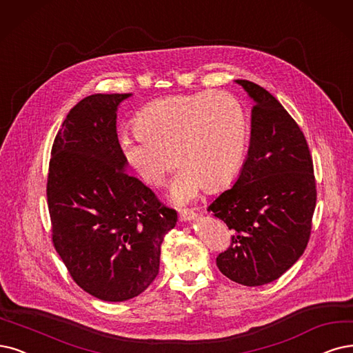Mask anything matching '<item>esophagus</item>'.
<instances>
[{"instance_id":"1","label":"esophagus","mask_w":353,"mask_h":353,"mask_svg":"<svg viewBox=\"0 0 353 353\" xmlns=\"http://www.w3.org/2000/svg\"><path fill=\"white\" fill-rule=\"evenodd\" d=\"M194 218H196V212H194L193 210L183 211L180 214V221H183V223H186V221H193Z\"/></svg>"}]
</instances>
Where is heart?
Listing matches in <instances>:
<instances>
[{
	"label": "heart",
	"mask_w": 353,
	"mask_h": 353,
	"mask_svg": "<svg viewBox=\"0 0 353 353\" xmlns=\"http://www.w3.org/2000/svg\"><path fill=\"white\" fill-rule=\"evenodd\" d=\"M134 129L137 135L119 139L125 163L143 183L160 186L174 156L180 167L168 198L176 205L193 202L206 186L230 183L249 139L244 108L225 91L155 100L137 114Z\"/></svg>",
	"instance_id": "1"
}]
</instances>
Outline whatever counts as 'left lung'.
I'll list each match as a JSON object with an SVG mask.
<instances>
[{
  "label": "left lung",
  "mask_w": 353,
  "mask_h": 353,
  "mask_svg": "<svg viewBox=\"0 0 353 353\" xmlns=\"http://www.w3.org/2000/svg\"><path fill=\"white\" fill-rule=\"evenodd\" d=\"M253 100L247 159L236 183L208 206L232 232L216 266L228 279L260 286L303 256L316 208L312 160L301 129L269 91L236 80Z\"/></svg>",
  "instance_id": "1"
}]
</instances>
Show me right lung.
I'll use <instances>...</instances> for the list:
<instances>
[{
	"instance_id": "obj_1",
	"label": "right lung",
	"mask_w": 353,
	"mask_h": 353,
	"mask_svg": "<svg viewBox=\"0 0 353 353\" xmlns=\"http://www.w3.org/2000/svg\"><path fill=\"white\" fill-rule=\"evenodd\" d=\"M132 94H93L67 114L52 145L48 208L52 240L75 283L103 301L145 291L177 212L126 173L116 112Z\"/></svg>"
}]
</instances>
